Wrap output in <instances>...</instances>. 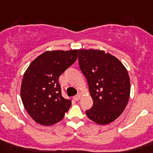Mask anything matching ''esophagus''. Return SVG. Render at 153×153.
<instances>
[{
    "label": "esophagus",
    "mask_w": 153,
    "mask_h": 153,
    "mask_svg": "<svg viewBox=\"0 0 153 153\" xmlns=\"http://www.w3.org/2000/svg\"><path fill=\"white\" fill-rule=\"evenodd\" d=\"M74 100L79 101V98H80V95H79V94H76V95H75V96L74 97Z\"/></svg>",
    "instance_id": "obj_1"
}]
</instances>
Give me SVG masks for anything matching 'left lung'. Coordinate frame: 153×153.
I'll return each mask as SVG.
<instances>
[{
  "instance_id": "left-lung-1",
  "label": "left lung",
  "mask_w": 153,
  "mask_h": 153,
  "mask_svg": "<svg viewBox=\"0 0 153 153\" xmlns=\"http://www.w3.org/2000/svg\"><path fill=\"white\" fill-rule=\"evenodd\" d=\"M78 60L93 99L86 114L98 124L113 122L129 100L131 83L127 69L116 57L100 50H79Z\"/></svg>"
}]
</instances>
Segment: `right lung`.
Segmentation results:
<instances>
[{
  "instance_id": "1",
  "label": "right lung",
  "mask_w": 153,
  "mask_h": 153,
  "mask_svg": "<svg viewBox=\"0 0 153 153\" xmlns=\"http://www.w3.org/2000/svg\"><path fill=\"white\" fill-rule=\"evenodd\" d=\"M78 50L46 51L29 65L21 86L23 105L32 119L45 126L63 119L71 101L62 95L59 78L77 59Z\"/></svg>"
}]
</instances>
